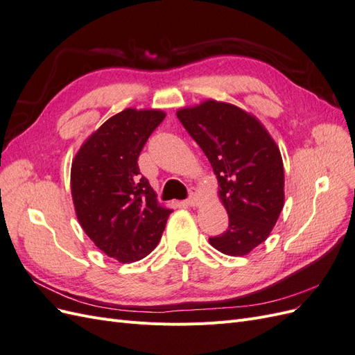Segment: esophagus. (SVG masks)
Returning <instances> with one entry per match:
<instances>
[{
  "mask_svg": "<svg viewBox=\"0 0 355 355\" xmlns=\"http://www.w3.org/2000/svg\"><path fill=\"white\" fill-rule=\"evenodd\" d=\"M198 202H200V194H198V191L192 189V191H191V196H189V198L185 201V204H187L188 207H196V206H198Z\"/></svg>",
  "mask_w": 355,
  "mask_h": 355,
  "instance_id": "esophagus-1",
  "label": "esophagus"
}]
</instances>
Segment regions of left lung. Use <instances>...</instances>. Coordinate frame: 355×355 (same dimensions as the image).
<instances>
[{
  "mask_svg": "<svg viewBox=\"0 0 355 355\" xmlns=\"http://www.w3.org/2000/svg\"><path fill=\"white\" fill-rule=\"evenodd\" d=\"M209 158L230 216L214 249L244 256L271 234L284 206V168L277 144L257 118L239 106L204 101L176 112Z\"/></svg>",
  "mask_w": 355,
  "mask_h": 355,
  "instance_id": "obj_1",
  "label": "left lung"
}]
</instances>
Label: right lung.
<instances>
[{"label": "right lung", "instance_id": "add662e5", "mask_svg": "<svg viewBox=\"0 0 355 355\" xmlns=\"http://www.w3.org/2000/svg\"><path fill=\"white\" fill-rule=\"evenodd\" d=\"M164 118L159 110L118 112L87 137L72 161L77 219L96 247L118 262L151 253L173 211L157 201L137 166L148 137Z\"/></svg>", "mask_w": 355, "mask_h": 355}]
</instances>
